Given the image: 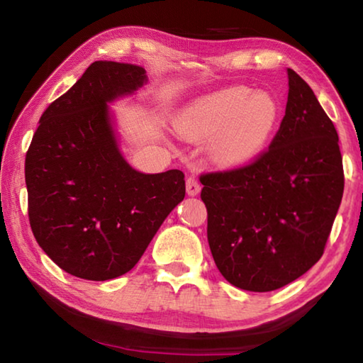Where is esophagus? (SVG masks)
Wrapping results in <instances>:
<instances>
[{
  "mask_svg": "<svg viewBox=\"0 0 363 363\" xmlns=\"http://www.w3.org/2000/svg\"><path fill=\"white\" fill-rule=\"evenodd\" d=\"M186 190H187V195H190V196L199 195V194H200V190H201L200 182L196 181L194 176L187 177V181H186Z\"/></svg>",
  "mask_w": 363,
  "mask_h": 363,
  "instance_id": "esophagus-1",
  "label": "esophagus"
}]
</instances>
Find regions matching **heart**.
Returning <instances> with one entry per match:
<instances>
[{
    "label": "heart",
    "instance_id": "1",
    "mask_svg": "<svg viewBox=\"0 0 363 363\" xmlns=\"http://www.w3.org/2000/svg\"><path fill=\"white\" fill-rule=\"evenodd\" d=\"M280 121L277 99L266 91L232 86L201 96L173 118V131L189 143L208 144L220 169H240L266 150Z\"/></svg>",
    "mask_w": 363,
    "mask_h": 363
}]
</instances>
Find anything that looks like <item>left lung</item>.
<instances>
[{
    "label": "left lung",
    "instance_id": "obj_1",
    "mask_svg": "<svg viewBox=\"0 0 363 363\" xmlns=\"http://www.w3.org/2000/svg\"><path fill=\"white\" fill-rule=\"evenodd\" d=\"M286 73L285 116L269 150L245 168L200 177L213 259L247 291L277 290L314 266L342 199L333 121L311 86Z\"/></svg>",
    "mask_w": 363,
    "mask_h": 363
}]
</instances>
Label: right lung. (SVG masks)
<instances>
[{
  "instance_id": "right-lung-1",
  "label": "right lung",
  "mask_w": 363,
  "mask_h": 363,
  "mask_svg": "<svg viewBox=\"0 0 363 363\" xmlns=\"http://www.w3.org/2000/svg\"><path fill=\"white\" fill-rule=\"evenodd\" d=\"M145 83L143 67L97 60L45 110L28 147L33 235L75 277L102 281L130 272L186 196L182 171L140 173L120 150L110 104Z\"/></svg>"
}]
</instances>
